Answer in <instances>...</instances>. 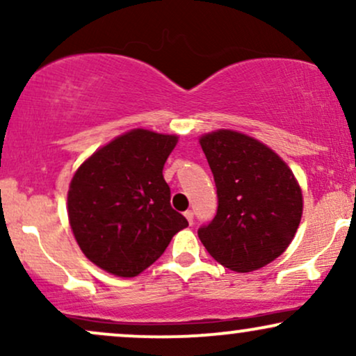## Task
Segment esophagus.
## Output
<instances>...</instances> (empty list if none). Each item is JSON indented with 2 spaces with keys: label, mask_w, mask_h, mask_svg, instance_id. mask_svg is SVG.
Masks as SVG:
<instances>
[{
  "label": "esophagus",
  "mask_w": 356,
  "mask_h": 356,
  "mask_svg": "<svg viewBox=\"0 0 356 356\" xmlns=\"http://www.w3.org/2000/svg\"><path fill=\"white\" fill-rule=\"evenodd\" d=\"M184 216H186V219L189 220V224L194 222V212H192V211H186V212H184Z\"/></svg>",
  "instance_id": "1"
}]
</instances>
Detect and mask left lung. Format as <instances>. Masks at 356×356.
I'll return each instance as SVG.
<instances>
[{
    "label": "left lung",
    "instance_id": "obj_1",
    "mask_svg": "<svg viewBox=\"0 0 356 356\" xmlns=\"http://www.w3.org/2000/svg\"><path fill=\"white\" fill-rule=\"evenodd\" d=\"M218 187V214L197 231L207 252L236 273L266 266L286 251L303 214L288 164L254 137L219 129L199 137Z\"/></svg>",
    "mask_w": 356,
    "mask_h": 356
}]
</instances>
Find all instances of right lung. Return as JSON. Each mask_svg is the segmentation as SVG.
<instances>
[{
    "instance_id": "add662e5",
    "label": "right lung",
    "mask_w": 356,
    "mask_h": 356,
    "mask_svg": "<svg viewBox=\"0 0 356 356\" xmlns=\"http://www.w3.org/2000/svg\"><path fill=\"white\" fill-rule=\"evenodd\" d=\"M179 137L132 129L81 162L68 187V220L95 266L134 277L154 264L189 226L170 207L162 169Z\"/></svg>"
}]
</instances>
